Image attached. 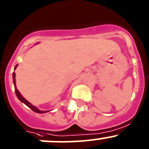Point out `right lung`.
Here are the masks:
<instances>
[{"label":"right lung","mask_w":149,"mask_h":149,"mask_svg":"<svg viewBox=\"0 0 149 149\" xmlns=\"http://www.w3.org/2000/svg\"><path fill=\"white\" fill-rule=\"evenodd\" d=\"M17 65H17L15 66V68H14V70H15L16 68H17ZM13 79H14V87H15V93H16V95H17V97H18V99L19 100L21 101V102H22L23 103L25 104V105H27V107H29V108H30V109L32 110V111H34V112H36V113H47V112H48L49 111H41V110L38 109V108H36V106H34V105H32V104L30 103V102H29L27 100H25L24 97H23L22 96L21 94L19 93V92L18 90H17V86H16V84H15V82H16L15 81V73H13Z\"/></svg>","instance_id":"add662e5"}]
</instances>
